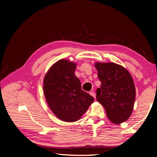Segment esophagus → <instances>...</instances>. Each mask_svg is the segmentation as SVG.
<instances>
[{"label":"esophagus","instance_id":"obj_1","mask_svg":"<svg viewBox=\"0 0 157 157\" xmlns=\"http://www.w3.org/2000/svg\"><path fill=\"white\" fill-rule=\"evenodd\" d=\"M89 94H90V95H92V96L94 97V98H95V93H94V91H91V92L89 93Z\"/></svg>","mask_w":157,"mask_h":157}]
</instances>
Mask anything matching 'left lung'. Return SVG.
<instances>
[{"instance_id":"8db88e82","label":"left lung","mask_w":157,"mask_h":157,"mask_svg":"<svg viewBox=\"0 0 157 157\" xmlns=\"http://www.w3.org/2000/svg\"><path fill=\"white\" fill-rule=\"evenodd\" d=\"M101 86L96 100L105 107L108 118L120 124L129 118L134 107L136 89L131 75L115 63H96Z\"/></svg>"}]
</instances>
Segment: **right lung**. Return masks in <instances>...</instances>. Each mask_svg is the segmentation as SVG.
Listing matches in <instances>:
<instances>
[{
	"instance_id": "right-lung-1",
	"label": "right lung",
	"mask_w": 157,
	"mask_h": 157,
	"mask_svg": "<svg viewBox=\"0 0 157 157\" xmlns=\"http://www.w3.org/2000/svg\"><path fill=\"white\" fill-rule=\"evenodd\" d=\"M75 68V63L61 59L51 66L44 80V95L50 109L66 122L78 121L94 100L82 89Z\"/></svg>"
}]
</instances>
